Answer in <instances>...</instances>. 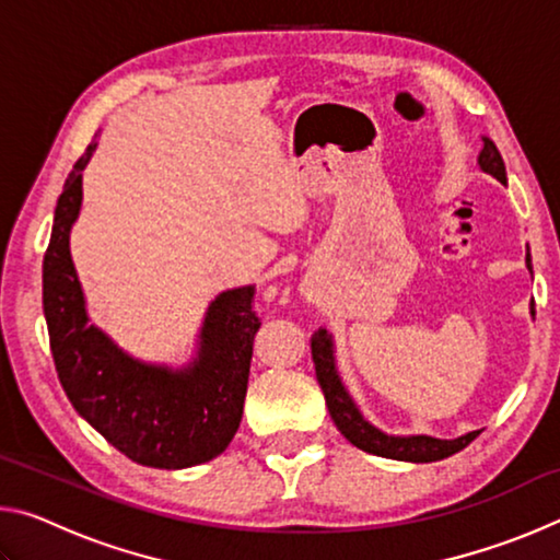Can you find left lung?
<instances>
[{"label": "left lung", "mask_w": 560, "mask_h": 560, "mask_svg": "<svg viewBox=\"0 0 560 560\" xmlns=\"http://www.w3.org/2000/svg\"><path fill=\"white\" fill-rule=\"evenodd\" d=\"M481 153L477 158V165L485 170L487 175L497 177L499 183L506 185V167L504 160H501L497 145L485 136L481 138ZM526 269L534 277V267H530V254L526 252ZM530 318L536 316L534 301H530L528 308ZM311 355H314V365H316V377L320 390H324L330 420L336 422V428L340 434L355 444L358 450H363L368 454H377V457L385 459H400V462H440L444 457H452L459 450L467 447L471 440H477L481 430H474L462 434V438L454 440H440V438H430V434H390L383 432L381 428L368 420V417L360 412L358 402L353 400V395L348 393V387L343 385V377L338 373V360H336V343L334 336L328 334L326 328H318L314 338H311Z\"/></svg>", "instance_id": "left-lung-1"}]
</instances>
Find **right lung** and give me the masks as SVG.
<instances>
[{
  "label": "right lung",
  "instance_id": "1",
  "mask_svg": "<svg viewBox=\"0 0 560 560\" xmlns=\"http://www.w3.org/2000/svg\"><path fill=\"white\" fill-rule=\"evenodd\" d=\"M96 148L98 136L66 177L44 254V316L56 373L75 412L128 459L155 469L197 467L222 454L240 430L261 326L252 311L254 287L217 293L185 365L140 360L91 324L71 259V230L81 214L83 170Z\"/></svg>",
  "mask_w": 560,
  "mask_h": 560
}]
</instances>
